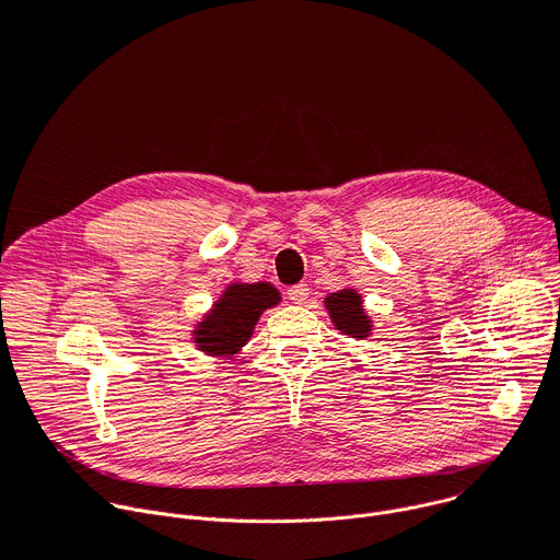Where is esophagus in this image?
<instances>
[{
	"mask_svg": "<svg viewBox=\"0 0 560 560\" xmlns=\"http://www.w3.org/2000/svg\"><path fill=\"white\" fill-rule=\"evenodd\" d=\"M287 295H289L291 302L302 304V302H306V298H308V287H306V284H293V287L287 289Z\"/></svg>",
	"mask_w": 560,
	"mask_h": 560,
	"instance_id": "1",
	"label": "esophagus"
}]
</instances>
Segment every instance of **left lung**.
<instances>
[{"mask_svg": "<svg viewBox=\"0 0 560 560\" xmlns=\"http://www.w3.org/2000/svg\"><path fill=\"white\" fill-rule=\"evenodd\" d=\"M327 308L331 314V320L340 331L351 334L355 338H364L369 334L371 325L362 312V302L355 291L342 289L338 293H331L327 298Z\"/></svg>", "mask_w": 560, "mask_h": 560, "instance_id": "8db88e82", "label": "left lung"}]
</instances>
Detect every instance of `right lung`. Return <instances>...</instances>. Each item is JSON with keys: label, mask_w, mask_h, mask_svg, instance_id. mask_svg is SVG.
I'll use <instances>...</instances> for the list:
<instances>
[{"label": "right lung", "mask_w": 560, "mask_h": 560, "mask_svg": "<svg viewBox=\"0 0 560 560\" xmlns=\"http://www.w3.org/2000/svg\"><path fill=\"white\" fill-rule=\"evenodd\" d=\"M280 293L269 282L233 284L213 306V312L196 331L202 351L215 355L235 353L252 336L260 314L278 304Z\"/></svg>", "instance_id": "1"}]
</instances>
